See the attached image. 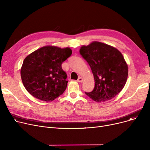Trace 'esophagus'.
<instances>
[{
	"instance_id": "34e87169",
	"label": "esophagus",
	"mask_w": 150,
	"mask_h": 150,
	"mask_svg": "<svg viewBox=\"0 0 150 150\" xmlns=\"http://www.w3.org/2000/svg\"><path fill=\"white\" fill-rule=\"evenodd\" d=\"M77 81L78 82H80V83H82L83 81V78L82 77H79V78H78Z\"/></svg>"
}]
</instances>
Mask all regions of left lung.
I'll list each match as a JSON object with an SVG mask.
<instances>
[{"label": "left lung", "instance_id": "1", "mask_svg": "<svg viewBox=\"0 0 150 150\" xmlns=\"http://www.w3.org/2000/svg\"><path fill=\"white\" fill-rule=\"evenodd\" d=\"M82 57L91 67L95 80L92 92L85 93L97 102L109 100L124 88L128 67L122 54L114 47L94 41L80 49Z\"/></svg>", "mask_w": 150, "mask_h": 150}]
</instances>
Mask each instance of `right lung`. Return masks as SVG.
Segmentation results:
<instances>
[{"instance_id":"add662e5","label":"right lung","mask_w":150,"mask_h":150,"mask_svg":"<svg viewBox=\"0 0 150 150\" xmlns=\"http://www.w3.org/2000/svg\"><path fill=\"white\" fill-rule=\"evenodd\" d=\"M72 53L69 47L45 46L28 55L21 69L26 90L34 97L45 101H53L62 95L68 81L61 64Z\"/></svg>"}]
</instances>
